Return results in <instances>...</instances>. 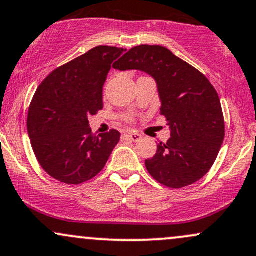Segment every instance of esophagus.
Returning <instances> with one entry per match:
<instances>
[{"label": "esophagus", "mask_w": 256, "mask_h": 256, "mask_svg": "<svg viewBox=\"0 0 256 256\" xmlns=\"http://www.w3.org/2000/svg\"><path fill=\"white\" fill-rule=\"evenodd\" d=\"M126 136H127L128 139L132 140V141L141 140V135L139 133H135V132H129V133L126 134Z\"/></svg>", "instance_id": "34e87169"}]
</instances>
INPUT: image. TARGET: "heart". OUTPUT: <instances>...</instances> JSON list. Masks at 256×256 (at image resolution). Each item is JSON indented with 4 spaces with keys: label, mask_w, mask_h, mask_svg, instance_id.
I'll list each match as a JSON object with an SVG mask.
<instances>
[{
    "label": "heart",
    "mask_w": 256,
    "mask_h": 256,
    "mask_svg": "<svg viewBox=\"0 0 256 256\" xmlns=\"http://www.w3.org/2000/svg\"><path fill=\"white\" fill-rule=\"evenodd\" d=\"M129 120H130V118H129Z\"/></svg>",
    "instance_id": "obj_1"
}]
</instances>
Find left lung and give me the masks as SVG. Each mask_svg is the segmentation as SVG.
I'll use <instances>...</instances> for the list:
<instances>
[{
  "instance_id": "8db88e82",
  "label": "left lung",
  "mask_w": 256,
  "mask_h": 256,
  "mask_svg": "<svg viewBox=\"0 0 256 256\" xmlns=\"http://www.w3.org/2000/svg\"><path fill=\"white\" fill-rule=\"evenodd\" d=\"M150 74L158 86L171 138L159 142L157 153L146 159L156 181L169 188H183L202 178L217 159L225 124L219 96L201 72L160 45H139L114 67Z\"/></svg>"
}]
</instances>
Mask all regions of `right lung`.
<instances>
[{"label": "right lung", "mask_w": 256, "mask_h": 256, "mask_svg": "<svg viewBox=\"0 0 256 256\" xmlns=\"http://www.w3.org/2000/svg\"><path fill=\"white\" fill-rule=\"evenodd\" d=\"M122 48L99 45L56 68L38 86L27 130L38 163L66 184L97 176L120 141V132L92 133L88 116L103 109V86Z\"/></svg>", "instance_id": "obj_1"}]
</instances>
